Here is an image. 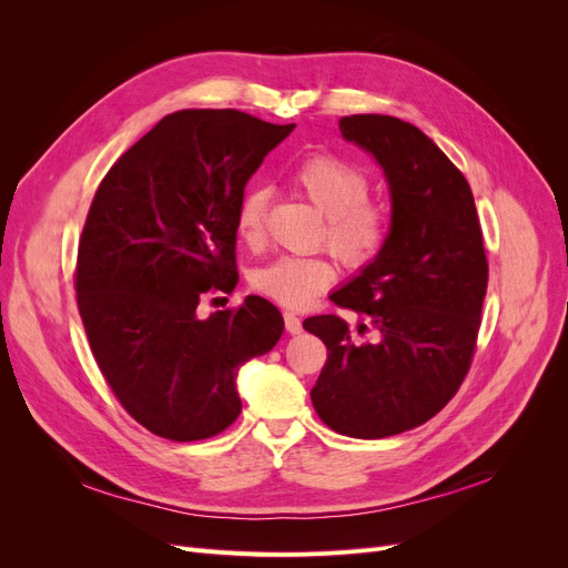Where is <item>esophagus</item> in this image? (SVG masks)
Masks as SVG:
<instances>
[{
    "instance_id": "obj_1",
    "label": "esophagus",
    "mask_w": 568,
    "mask_h": 568,
    "mask_svg": "<svg viewBox=\"0 0 568 568\" xmlns=\"http://www.w3.org/2000/svg\"><path fill=\"white\" fill-rule=\"evenodd\" d=\"M284 324H286L288 334H301V329H303V322H301L298 313H294V311H284Z\"/></svg>"
}]
</instances>
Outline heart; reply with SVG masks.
Segmentation results:
<instances>
[{
	"label": "heart",
	"mask_w": 568,
	"mask_h": 568,
	"mask_svg": "<svg viewBox=\"0 0 568 568\" xmlns=\"http://www.w3.org/2000/svg\"><path fill=\"white\" fill-rule=\"evenodd\" d=\"M291 184L324 215V239L348 267H367L388 244L390 215L386 205L369 199V178L332 153L303 159ZM267 215V192L253 186L236 209V232L255 244L263 236ZM336 267L326 255H277L251 272L257 294L282 305H303L329 286Z\"/></svg>",
	"instance_id": "heart-1"
}]
</instances>
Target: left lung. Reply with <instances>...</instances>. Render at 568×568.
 <instances>
[{
	"instance_id": "1",
	"label": "left lung",
	"mask_w": 568,
	"mask_h": 568,
	"mask_svg": "<svg viewBox=\"0 0 568 568\" xmlns=\"http://www.w3.org/2000/svg\"><path fill=\"white\" fill-rule=\"evenodd\" d=\"M338 128L384 168L390 234L332 294L357 313V334L338 315L303 326L326 346L311 390L320 419L372 440L409 432L453 400L476 353L488 257L467 178L419 128L376 113L346 115Z\"/></svg>"
}]
</instances>
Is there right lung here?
Listing matches in <instances>:
<instances>
[{
	"label": "right lung",
	"instance_id": "right-lung-1",
	"mask_svg": "<svg viewBox=\"0 0 568 568\" xmlns=\"http://www.w3.org/2000/svg\"><path fill=\"white\" fill-rule=\"evenodd\" d=\"M294 128L236 109L170 113L97 189L78 244V311L118 403L151 434L225 432L242 412L239 367L284 332L261 296L209 320L196 307L234 291L244 186Z\"/></svg>",
	"mask_w": 568,
	"mask_h": 568
}]
</instances>
